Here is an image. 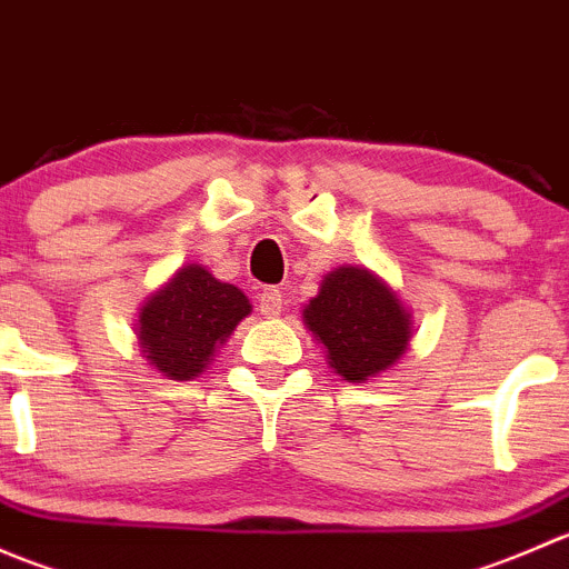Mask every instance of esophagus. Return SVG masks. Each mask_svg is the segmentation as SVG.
Instances as JSON below:
<instances>
[{"label": "esophagus", "instance_id": "obj_1", "mask_svg": "<svg viewBox=\"0 0 569 569\" xmlns=\"http://www.w3.org/2000/svg\"><path fill=\"white\" fill-rule=\"evenodd\" d=\"M258 311L267 319L280 317V311H283V295H280L278 289H263L261 295H258Z\"/></svg>", "mask_w": 569, "mask_h": 569}]
</instances>
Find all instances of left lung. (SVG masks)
I'll list each match as a JSON object with an SVG mask.
<instances>
[{
  "label": "left lung",
  "mask_w": 569,
  "mask_h": 569,
  "mask_svg": "<svg viewBox=\"0 0 569 569\" xmlns=\"http://www.w3.org/2000/svg\"><path fill=\"white\" fill-rule=\"evenodd\" d=\"M302 319L313 338L325 343L330 369L349 382L391 369L412 338L410 313L396 291L366 267L327 272Z\"/></svg>",
  "instance_id": "left-lung-1"
}]
</instances>
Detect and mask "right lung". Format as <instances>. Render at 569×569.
<instances>
[{"label": "right lung", "instance_id": "right-lung-1", "mask_svg": "<svg viewBox=\"0 0 569 569\" xmlns=\"http://www.w3.org/2000/svg\"><path fill=\"white\" fill-rule=\"evenodd\" d=\"M250 311L242 289L187 263L140 308L142 358L168 380H194Z\"/></svg>", "mask_w": 569, "mask_h": 569}]
</instances>
